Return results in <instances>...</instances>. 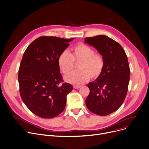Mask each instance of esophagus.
<instances>
[{"label": "esophagus", "instance_id": "34e87169", "mask_svg": "<svg viewBox=\"0 0 149 149\" xmlns=\"http://www.w3.org/2000/svg\"><path fill=\"white\" fill-rule=\"evenodd\" d=\"M73 87H74V88L77 89V88H80V87H81V86H80V85H74V86H73Z\"/></svg>", "mask_w": 149, "mask_h": 149}]
</instances>
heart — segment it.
<instances>
[{
    "mask_svg": "<svg viewBox=\"0 0 149 149\" xmlns=\"http://www.w3.org/2000/svg\"><path fill=\"white\" fill-rule=\"evenodd\" d=\"M58 66L64 75L71 74L74 70L75 63L78 65V71L65 77L66 81L80 84L86 83L91 77L96 79L100 77L104 69V58L100 53L85 44L78 43L72 48L70 54L63 51L58 57Z\"/></svg>",
    "mask_w": 149,
    "mask_h": 149,
    "instance_id": "obj_1",
    "label": "heart"
}]
</instances>
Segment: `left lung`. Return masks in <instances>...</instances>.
Wrapping results in <instances>:
<instances>
[{"label": "left lung", "instance_id": "8db88e82", "mask_svg": "<svg viewBox=\"0 0 149 149\" xmlns=\"http://www.w3.org/2000/svg\"><path fill=\"white\" fill-rule=\"evenodd\" d=\"M84 42L102 54L105 66L101 75L87 84L90 90L86 104L89 110L99 116H107L124 102L130 79L127 57L122 47L105 35L84 38Z\"/></svg>", "mask_w": 149, "mask_h": 149}]
</instances>
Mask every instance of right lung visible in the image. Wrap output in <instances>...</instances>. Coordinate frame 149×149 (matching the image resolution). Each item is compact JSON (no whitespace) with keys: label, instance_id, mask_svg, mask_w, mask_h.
<instances>
[{"label":"right lung","instance_id":"1","mask_svg":"<svg viewBox=\"0 0 149 149\" xmlns=\"http://www.w3.org/2000/svg\"><path fill=\"white\" fill-rule=\"evenodd\" d=\"M72 40L40 36L24 53L18 74L19 94L29 110L39 117L53 118L64 110L73 87L63 83L57 60Z\"/></svg>","mask_w":149,"mask_h":149}]
</instances>
